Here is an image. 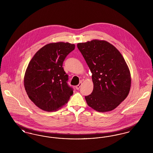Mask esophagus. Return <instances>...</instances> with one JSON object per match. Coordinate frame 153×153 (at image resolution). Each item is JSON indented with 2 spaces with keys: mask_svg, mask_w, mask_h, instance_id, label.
<instances>
[{
  "mask_svg": "<svg viewBox=\"0 0 153 153\" xmlns=\"http://www.w3.org/2000/svg\"><path fill=\"white\" fill-rule=\"evenodd\" d=\"M81 85H82V82H80V83L79 84V85H77L76 87V89H79L81 87Z\"/></svg>",
  "mask_w": 153,
  "mask_h": 153,
  "instance_id": "34e87169",
  "label": "esophagus"
}]
</instances>
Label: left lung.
Segmentation results:
<instances>
[{"label": "left lung", "mask_w": 153, "mask_h": 153, "mask_svg": "<svg viewBox=\"0 0 153 153\" xmlns=\"http://www.w3.org/2000/svg\"><path fill=\"white\" fill-rule=\"evenodd\" d=\"M92 73L94 89L85 96L88 105L100 112L111 111L123 101L131 87V75L123 57L109 42L94 39L77 44Z\"/></svg>", "instance_id": "8db88e82"}]
</instances>
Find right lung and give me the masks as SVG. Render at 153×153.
Wrapping results in <instances>:
<instances>
[{
    "label": "right lung",
    "instance_id": "obj_1",
    "mask_svg": "<svg viewBox=\"0 0 153 153\" xmlns=\"http://www.w3.org/2000/svg\"><path fill=\"white\" fill-rule=\"evenodd\" d=\"M75 48L68 42L47 44L30 61L24 77V86L30 99L45 111H55L73 95L67 83L68 75L62 68L66 57Z\"/></svg>",
    "mask_w": 153,
    "mask_h": 153
}]
</instances>
